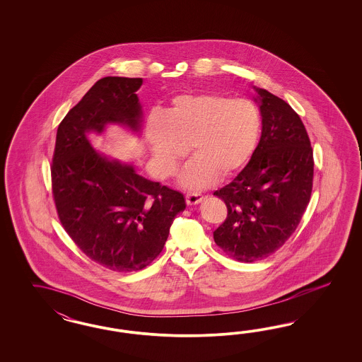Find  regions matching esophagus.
<instances>
[{
	"instance_id": "esophagus-1",
	"label": "esophagus",
	"mask_w": 362,
	"mask_h": 362,
	"mask_svg": "<svg viewBox=\"0 0 362 362\" xmlns=\"http://www.w3.org/2000/svg\"><path fill=\"white\" fill-rule=\"evenodd\" d=\"M204 197H202L200 194H187L186 202L188 206H197L199 203L203 202Z\"/></svg>"
}]
</instances>
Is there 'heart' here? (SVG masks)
Masks as SVG:
<instances>
[{"label":"heart","instance_id":"obj_1","mask_svg":"<svg viewBox=\"0 0 362 362\" xmlns=\"http://www.w3.org/2000/svg\"><path fill=\"white\" fill-rule=\"evenodd\" d=\"M260 134V115L245 99L220 94L180 95L165 114L153 112L146 138L155 170L173 175L188 147L194 158L179 174V186L200 191L218 177L236 175L252 156Z\"/></svg>","mask_w":362,"mask_h":362}]
</instances>
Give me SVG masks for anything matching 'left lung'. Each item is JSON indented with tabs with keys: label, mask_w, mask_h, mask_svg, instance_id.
Segmentation results:
<instances>
[{
	"label": "left lung",
	"mask_w": 362,
	"mask_h": 362,
	"mask_svg": "<svg viewBox=\"0 0 362 362\" xmlns=\"http://www.w3.org/2000/svg\"><path fill=\"white\" fill-rule=\"evenodd\" d=\"M253 90L262 114L260 141L238 176L214 192L228 209L214 240L243 263L263 260L289 239L313 182V151L300 117L268 90Z\"/></svg>",
	"instance_id": "obj_1"
}]
</instances>
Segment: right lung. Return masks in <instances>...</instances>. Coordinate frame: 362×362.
<instances>
[{
  "mask_svg": "<svg viewBox=\"0 0 362 362\" xmlns=\"http://www.w3.org/2000/svg\"><path fill=\"white\" fill-rule=\"evenodd\" d=\"M142 78L105 77L58 126L52 185L58 216L91 260L115 272L146 268L162 252L185 197L139 175L132 163L99 153L88 135L112 124L139 134Z\"/></svg>",
  "mask_w": 362,
  "mask_h": 362,
  "instance_id": "right-lung-1",
  "label": "right lung"
}]
</instances>
